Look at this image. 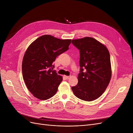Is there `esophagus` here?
<instances>
[{
    "label": "esophagus",
    "mask_w": 133,
    "mask_h": 133,
    "mask_svg": "<svg viewBox=\"0 0 133 133\" xmlns=\"http://www.w3.org/2000/svg\"><path fill=\"white\" fill-rule=\"evenodd\" d=\"M64 77L65 78V79H69V78H70V76H66V75H64Z\"/></svg>",
    "instance_id": "1"
}]
</instances>
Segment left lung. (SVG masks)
Masks as SVG:
<instances>
[{
    "label": "left lung",
    "instance_id": "left-lung-1",
    "mask_svg": "<svg viewBox=\"0 0 133 133\" xmlns=\"http://www.w3.org/2000/svg\"><path fill=\"white\" fill-rule=\"evenodd\" d=\"M72 43L80 50L81 68L78 83L72 87V90L79 99L92 101L103 94L110 81L109 52L105 45L91 37L73 39Z\"/></svg>",
    "mask_w": 133,
    "mask_h": 133
}]
</instances>
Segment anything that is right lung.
Returning <instances> with one entry per match:
<instances>
[{
	"label": "right lung",
	"mask_w": 133,
	"mask_h": 133,
	"mask_svg": "<svg viewBox=\"0 0 133 133\" xmlns=\"http://www.w3.org/2000/svg\"><path fill=\"white\" fill-rule=\"evenodd\" d=\"M71 42V39L44 35L27 48L22 62V74L27 88L34 97L45 100L56 94L63 77L53 70V63L58 55L68 50Z\"/></svg>",
	"instance_id": "obj_1"
}]
</instances>
